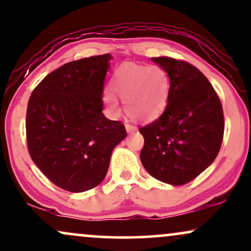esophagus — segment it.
Instances as JSON below:
<instances>
[{
	"instance_id": "obj_1",
	"label": "esophagus",
	"mask_w": 251,
	"mask_h": 251,
	"mask_svg": "<svg viewBox=\"0 0 251 251\" xmlns=\"http://www.w3.org/2000/svg\"><path fill=\"white\" fill-rule=\"evenodd\" d=\"M126 131H128L129 133H132V132L137 131V126H132V125H126Z\"/></svg>"
}]
</instances>
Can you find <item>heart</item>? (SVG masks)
<instances>
[{
  "mask_svg": "<svg viewBox=\"0 0 251 251\" xmlns=\"http://www.w3.org/2000/svg\"><path fill=\"white\" fill-rule=\"evenodd\" d=\"M109 86L125 102L126 115L137 122L158 119L167 107L171 92L167 71L157 64H123L114 73ZM103 101L110 113L116 115L120 112L119 101L113 93H103Z\"/></svg>",
  "mask_w": 251,
  "mask_h": 251,
  "instance_id": "obj_1",
  "label": "heart"
}]
</instances>
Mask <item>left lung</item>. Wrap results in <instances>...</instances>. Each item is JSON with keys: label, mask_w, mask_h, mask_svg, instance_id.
<instances>
[{"label": "left lung", "mask_w": 251, "mask_h": 251, "mask_svg": "<svg viewBox=\"0 0 251 251\" xmlns=\"http://www.w3.org/2000/svg\"><path fill=\"white\" fill-rule=\"evenodd\" d=\"M167 71L171 92L165 112L142 126L141 160L150 175L172 185L193 181L214 161L224 137L220 99L207 78L190 63L152 57Z\"/></svg>", "instance_id": "8db88e82"}]
</instances>
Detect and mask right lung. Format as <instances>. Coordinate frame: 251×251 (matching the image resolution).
Instances as JSON below:
<instances>
[{
    "instance_id": "obj_1",
    "label": "right lung",
    "mask_w": 251,
    "mask_h": 251,
    "mask_svg": "<svg viewBox=\"0 0 251 251\" xmlns=\"http://www.w3.org/2000/svg\"><path fill=\"white\" fill-rule=\"evenodd\" d=\"M112 55L80 58L47 75L32 92L26 139L32 160L47 178L70 193L100 184L125 125L102 114Z\"/></svg>"
}]
</instances>
